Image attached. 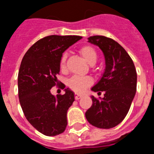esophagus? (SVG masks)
Returning a JSON list of instances; mask_svg holds the SVG:
<instances>
[{
  "label": "esophagus",
  "instance_id": "esophagus-1",
  "mask_svg": "<svg viewBox=\"0 0 154 154\" xmlns=\"http://www.w3.org/2000/svg\"><path fill=\"white\" fill-rule=\"evenodd\" d=\"M81 97H82V95L80 94V93H76V94H75V98H76V100L80 99Z\"/></svg>",
  "mask_w": 154,
  "mask_h": 154
}]
</instances>
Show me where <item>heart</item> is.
I'll use <instances>...</instances> for the list:
<instances>
[{
	"instance_id": "heart-1",
	"label": "heart",
	"mask_w": 154,
	"mask_h": 154,
	"mask_svg": "<svg viewBox=\"0 0 154 154\" xmlns=\"http://www.w3.org/2000/svg\"><path fill=\"white\" fill-rule=\"evenodd\" d=\"M79 52L85 61L91 65L94 64L97 61V51L90 46H84V47H81L79 49ZM65 62H66V57L63 56L61 59V63H60L62 69H63L65 66ZM92 83V78L88 76H86V77L73 76L67 81L68 87L77 92H84L89 86H91Z\"/></svg>"
}]
</instances>
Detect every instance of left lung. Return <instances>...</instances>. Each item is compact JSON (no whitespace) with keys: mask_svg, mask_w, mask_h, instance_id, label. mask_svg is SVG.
Listing matches in <instances>:
<instances>
[{"mask_svg":"<svg viewBox=\"0 0 154 154\" xmlns=\"http://www.w3.org/2000/svg\"><path fill=\"white\" fill-rule=\"evenodd\" d=\"M88 42L102 50L105 69L100 80L91 90L104 92L97 99L91 96L92 104L85 116L90 124L108 129L118 125L128 114L137 90V72L130 56L114 40L103 36L88 37Z\"/></svg>","mask_w":154,"mask_h":154,"instance_id":"left-lung-1","label":"left lung"}]
</instances>
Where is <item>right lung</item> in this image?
<instances>
[{
  "label": "right lung",
  "instance_id": "1",
  "mask_svg": "<svg viewBox=\"0 0 154 154\" xmlns=\"http://www.w3.org/2000/svg\"><path fill=\"white\" fill-rule=\"evenodd\" d=\"M79 36H48L37 41L23 57L18 73L19 101L27 119L46 136L63 133L67 125L66 112L75 100L74 92L66 88L63 95H52L51 89L58 80L62 53ZM64 89L65 85H60Z\"/></svg>",
  "mask_w": 154,
  "mask_h": 154
}]
</instances>
